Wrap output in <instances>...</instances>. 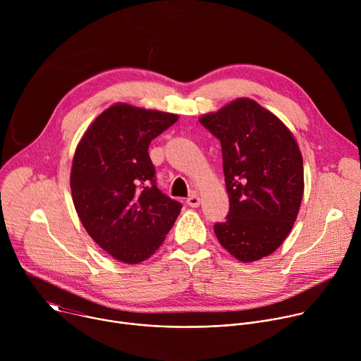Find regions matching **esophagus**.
<instances>
[{
	"label": "esophagus",
	"instance_id": "1",
	"mask_svg": "<svg viewBox=\"0 0 361 361\" xmlns=\"http://www.w3.org/2000/svg\"><path fill=\"white\" fill-rule=\"evenodd\" d=\"M187 204L190 205V207H198L200 205V197L197 194H192L187 198Z\"/></svg>",
	"mask_w": 361,
	"mask_h": 361
}]
</instances>
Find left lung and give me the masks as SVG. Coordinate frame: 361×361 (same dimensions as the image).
Wrapping results in <instances>:
<instances>
[{
    "label": "left lung",
    "mask_w": 361,
    "mask_h": 361,
    "mask_svg": "<svg viewBox=\"0 0 361 361\" xmlns=\"http://www.w3.org/2000/svg\"><path fill=\"white\" fill-rule=\"evenodd\" d=\"M200 123L221 142L230 212L216 223L220 244L251 263L274 252L297 219L302 157L284 123L251 98H237Z\"/></svg>",
    "instance_id": "8db88e82"
}]
</instances>
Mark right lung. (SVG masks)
I'll list each match as a JSON object with an SVG mask.
<instances>
[{
	"instance_id": "1",
	"label": "right lung",
	"mask_w": 361,
	"mask_h": 361,
	"mask_svg": "<svg viewBox=\"0 0 361 361\" xmlns=\"http://www.w3.org/2000/svg\"><path fill=\"white\" fill-rule=\"evenodd\" d=\"M177 120L118 102L92 121L77 145L70 176L77 214L90 237L126 264L156 252L183 207L159 190L148 156L151 140Z\"/></svg>"
}]
</instances>
